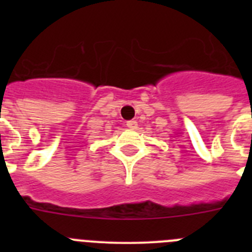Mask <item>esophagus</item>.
I'll list each match as a JSON object with an SVG mask.
<instances>
[{
	"label": "esophagus",
	"instance_id": "esophagus-1",
	"mask_svg": "<svg viewBox=\"0 0 252 252\" xmlns=\"http://www.w3.org/2000/svg\"><path fill=\"white\" fill-rule=\"evenodd\" d=\"M126 125H127V127L131 128V130H135V128H137V122L135 121V120H130V121L126 122Z\"/></svg>",
	"mask_w": 252,
	"mask_h": 252
}]
</instances>
